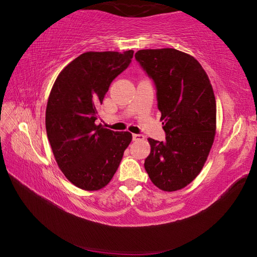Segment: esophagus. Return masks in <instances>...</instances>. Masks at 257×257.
Wrapping results in <instances>:
<instances>
[{
    "mask_svg": "<svg viewBox=\"0 0 257 257\" xmlns=\"http://www.w3.org/2000/svg\"><path fill=\"white\" fill-rule=\"evenodd\" d=\"M133 139H134L135 141L145 140V136L141 135V134H134V135H133Z\"/></svg>",
    "mask_w": 257,
    "mask_h": 257,
    "instance_id": "1",
    "label": "esophagus"
}]
</instances>
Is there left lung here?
I'll list each match as a JSON object with an SVG mask.
<instances>
[{"label": "left lung", "instance_id": "left-lung-1", "mask_svg": "<svg viewBox=\"0 0 257 257\" xmlns=\"http://www.w3.org/2000/svg\"><path fill=\"white\" fill-rule=\"evenodd\" d=\"M136 60L152 79L165 141L149 138L145 169L165 192L182 189L204 166L216 135V98L200 63L172 48L139 50Z\"/></svg>", "mask_w": 257, "mask_h": 257}]
</instances>
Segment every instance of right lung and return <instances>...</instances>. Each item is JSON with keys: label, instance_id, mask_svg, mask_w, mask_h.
Listing matches in <instances>:
<instances>
[{"label": "right lung", "instance_id": "1", "mask_svg": "<svg viewBox=\"0 0 257 257\" xmlns=\"http://www.w3.org/2000/svg\"><path fill=\"white\" fill-rule=\"evenodd\" d=\"M134 51L85 52L58 75L48 98L46 130L65 177L84 190L106 186L133 139L128 131L96 124L97 108L112 80L128 68Z\"/></svg>", "mask_w": 257, "mask_h": 257}]
</instances>
